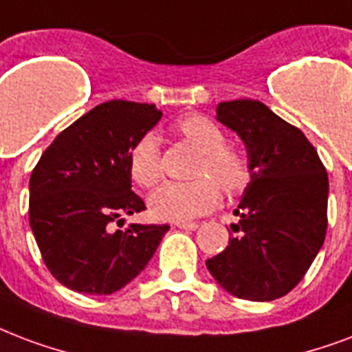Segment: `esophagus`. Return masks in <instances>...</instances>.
Segmentation results:
<instances>
[{"instance_id":"34e87169","label":"esophagus","mask_w":352,"mask_h":352,"mask_svg":"<svg viewBox=\"0 0 352 352\" xmlns=\"http://www.w3.org/2000/svg\"><path fill=\"white\" fill-rule=\"evenodd\" d=\"M175 227L179 229H184V230H195L199 225L194 223V221H175Z\"/></svg>"}]
</instances>
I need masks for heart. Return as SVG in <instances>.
Segmentation results:
<instances>
[{
  "label": "heart",
  "mask_w": 352,
  "mask_h": 352,
  "mask_svg": "<svg viewBox=\"0 0 352 352\" xmlns=\"http://www.w3.org/2000/svg\"><path fill=\"white\" fill-rule=\"evenodd\" d=\"M177 131L199 151L192 182H164L149 195L153 218L184 221L218 208L219 184L227 194H236L249 179L248 160L234 147L225 146V134L216 123L201 114L179 122ZM129 173L140 186L151 188L162 177L160 146L155 133L142 134L129 151Z\"/></svg>",
  "instance_id": "heart-1"
}]
</instances>
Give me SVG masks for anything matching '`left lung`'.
Segmentation results:
<instances>
[{
  "label": "left lung",
  "mask_w": 352,
  "mask_h": 352,
  "mask_svg": "<svg viewBox=\"0 0 352 352\" xmlns=\"http://www.w3.org/2000/svg\"><path fill=\"white\" fill-rule=\"evenodd\" d=\"M216 120L245 144L251 181L229 245L206 267L238 299L273 301L301 283L325 241L327 170L301 129L260 101H223Z\"/></svg>",
  "instance_id": "8db88e82"
}]
</instances>
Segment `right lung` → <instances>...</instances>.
<instances>
[{"label":"right lung","instance_id":"add662e5","mask_svg":"<svg viewBox=\"0 0 352 352\" xmlns=\"http://www.w3.org/2000/svg\"><path fill=\"white\" fill-rule=\"evenodd\" d=\"M162 118L155 104L114 99L80 116L42 153L29 181V225L44 264L66 288L122 289L147 265L170 225L123 223L146 210L131 190L129 151Z\"/></svg>","mask_w":352,"mask_h":352}]
</instances>
